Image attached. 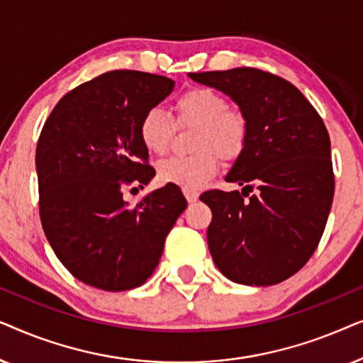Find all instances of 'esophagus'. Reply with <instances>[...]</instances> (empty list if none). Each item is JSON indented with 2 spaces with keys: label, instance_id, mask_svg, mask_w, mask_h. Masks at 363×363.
<instances>
[{
  "label": "esophagus",
  "instance_id": "esophagus-1",
  "mask_svg": "<svg viewBox=\"0 0 363 363\" xmlns=\"http://www.w3.org/2000/svg\"><path fill=\"white\" fill-rule=\"evenodd\" d=\"M183 195H185V198L188 200V203H195L198 200V196H200V193H198L196 190H183Z\"/></svg>",
  "mask_w": 363,
  "mask_h": 363
}]
</instances>
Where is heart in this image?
<instances>
[{
  "label": "heart",
  "mask_w": 363,
  "mask_h": 363,
  "mask_svg": "<svg viewBox=\"0 0 363 363\" xmlns=\"http://www.w3.org/2000/svg\"><path fill=\"white\" fill-rule=\"evenodd\" d=\"M178 127H196L188 157H172L158 163L162 183L196 190L220 168L223 160H236L250 138V121L240 108L230 107L228 99L215 89L193 87L173 104ZM175 122L160 107H152L138 123L143 147L153 155H163L175 135Z\"/></svg>",
  "instance_id": "b5f03b06"
}]
</instances>
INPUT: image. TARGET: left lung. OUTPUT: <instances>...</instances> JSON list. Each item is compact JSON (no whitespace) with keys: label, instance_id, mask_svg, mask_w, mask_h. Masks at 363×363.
<instances>
[{"label":"left lung","instance_id":"obj_1","mask_svg":"<svg viewBox=\"0 0 363 363\" xmlns=\"http://www.w3.org/2000/svg\"><path fill=\"white\" fill-rule=\"evenodd\" d=\"M188 76L230 96L250 121L246 148L226 175L242 191L201 195L213 213L206 233L213 261L240 284L286 281L314 255L334 200L324 121L299 89L261 69Z\"/></svg>","mask_w":363,"mask_h":363}]
</instances>
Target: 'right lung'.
Returning a JSON list of instances; mask_svg holds the SVG:
<instances>
[{
  "mask_svg": "<svg viewBox=\"0 0 363 363\" xmlns=\"http://www.w3.org/2000/svg\"><path fill=\"white\" fill-rule=\"evenodd\" d=\"M173 86L157 74L111 71L69 91L44 122L36 147L44 235L67 271L97 289L142 286L186 208L177 185L135 206L123 200V188L155 177L138 123Z\"/></svg>",
  "mask_w": 363,
  "mask_h": 363,
  "instance_id": "add662e5",
  "label": "right lung"
}]
</instances>
